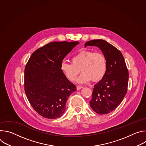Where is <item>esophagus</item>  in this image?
Masks as SVG:
<instances>
[{
  "mask_svg": "<svg viewBox=\"0 0 146 146\" xmlns=\"http://www.w3.org/2000/svg\"><path fill=\"white\" fill-rule=\"evenodd\" d=\"M76 88H77V90H80V89L82 88L83 87H82V86H77Z\"/></svg>",
  "mask_w": 146,
  "mask_h": 146,
  "instance_id": "1",
  "label": "esophagus"
}]
</instances>
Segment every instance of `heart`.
Returning <instances> with one entry per match:
<instances>
[{"label":"heart","instance_id":"obj_1","mask_svg":"<svg viewBox=\"0 0 146 146\" xmlns=\"http://www.w3.org/2000/svg\"><path fill=\"white\" fill-rule=\"evenodd\" d=\"M72 63L62 62L60 69L66 78L74 81L80 70L81 74L77 78L79 83H86L92 80L94 82L100 80L105 76L108 69V60L101 52L82 50L72 56Z\"/></svg>","mask_w":146,"mask_h":146}]
</instances>
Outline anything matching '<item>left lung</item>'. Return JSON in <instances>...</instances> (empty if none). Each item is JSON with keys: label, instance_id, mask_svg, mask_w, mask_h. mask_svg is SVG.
Masks as SVG:
<instances>
[{"label": "left lung", "instance_id": "1", "mask_svg": "<svg viewBox=\"0 0 146 146\" xmlns=\"http://www.w3.org/2000/svg\"><path fill=\"white\" fill-rule=\"evenodd\" d=\"M96 46L108 60V69L103 78L94 86L90 102L92 109L98 114H106L115 109L125 96L129 73L124 58L117 48L102 39L88 41L87 46Z\"/></svg>", "mask_w": 146, "mask_h": 146}]
</instances>
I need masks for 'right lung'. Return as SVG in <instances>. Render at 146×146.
Returning a JSON list of instances; mask_svg holds the SVG:
<instances>
[{"instance_id":"1","label":"right lung","mask_w":146,"mask_h":146,"mask_svg":"<svg viewBox=\"0 0 146 146\" xmlns=\"http://www.w3.org/2000/svg\"><path fill=\"white\" fill-rule=\"evenodd\" d=\"M79 43L54 41L36 50L25 68L24 89L34 110L43 117L55 119L65 112L66 101L76 91L60 69L64 58Z\"/></svg>"}]
</instances>
